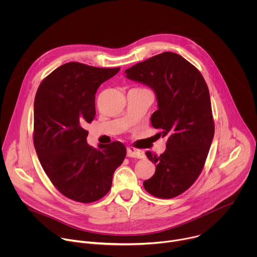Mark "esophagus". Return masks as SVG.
<instances>
[{"label": "esophagus", "mask_w": 257, "mask_h": 257, "mask_svg": "<svg viewBox=\"0 0 257 257\" xmlns=\"http://www.w3.org/2000/svg\"><path fill=\"white\" fill-rule=\"evenodd\" d=\"M127 156L129 158L142 159V158H144V153L142 151H139V150H136V149L132 148V146H129V148H127Z\"/></svg>", "instance_id": "obj_1"}]
</instances>
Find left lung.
<instances>
[{
    "mask_svg": "<svg viewBox=\"0 0 257 257\" xmlns=\"http://www.w3.org/2000/svg\"><path fill=\"white\" fill-rule=\"evenodd\" d=\"M130 80L151 87L158 109L154 128L167 136V149L157 156L155 175L143 182L144 189L160 198H173L186 191L200 175L214 134L208 87L201 73L180 55L165 52L125 71Z\"/></svg>",
    "mask_w": 257,
    "mask_h": 257,
    "instance_id": "1",
    "label": "left lung"
}]
</instances>
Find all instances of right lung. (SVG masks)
Wrapping results in <instances>:
<instances>
[{"mask_svg":"<svg viewBox=\"0 0 257 257\" xmlns=\"http://www.w3.org/2000/svg\"><path fill=\"white\" fill-rule=\"evenodd\" d=\"M119 71L70 62L53 71L36 91L35 152L54 186L72 200L89 203L103 197L126 157L120 141L91 148L84 129L95 116L97 88Z\"/></svg>","mask_w":257,"mask_h":257,"instance_id":"obj_1","label":"right lung"}]
</instances>
